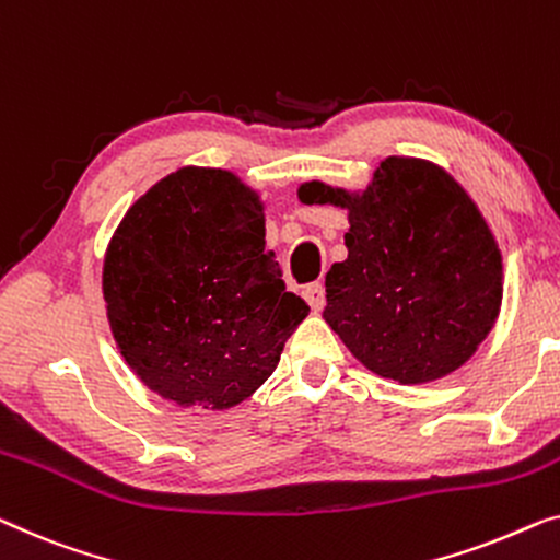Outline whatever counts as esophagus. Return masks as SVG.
<instances>
[{"mask_svg":"<svg viewBox=\"0 0 560 560\" xmlns=\"http://www.w3.org/2000/svg\"><path fill=\"white\" fill-rule=\"evenodd\" d=\"M303 298H305V303L313 307V311H320V307L326 305V290H323L320 282H311V285H305Z\"/></svg>","mask_w":560,"mask_h":560,"instance_id":"obj_1","label":"esophagus"}]
</instances>
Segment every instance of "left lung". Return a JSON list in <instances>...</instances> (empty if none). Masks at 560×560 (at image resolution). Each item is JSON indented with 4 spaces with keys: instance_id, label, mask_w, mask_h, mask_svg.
<instances>
[{
    "instance_id": "1",
    "label": "left lung",
    "mask_w": 560,
    "mask_h": 560,
    "mask_svg": "<svg viewBox=\"0 0 560 560\" xmlns=\"http://www.w3.org/2000/svg\"><path fill=\"white\" fill-rule=\"evenodd\" d=\"M298 199L348 209V257L326 275L323 318L363 366L427 384L472 359L500 313L502 255L442 166L388 156L363 191L305 182Z\"/></svg>"
}]
</instances>
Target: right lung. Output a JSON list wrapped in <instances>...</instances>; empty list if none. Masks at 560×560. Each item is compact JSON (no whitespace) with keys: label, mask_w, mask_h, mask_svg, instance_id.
Segmentation results:
<instances>
[{"label":"right lung","mask_w":560,"mask_h":560,"mask_svg":"<svg viewBox=\"0 0 560 560\" xmlns=\"http://www.w3.org/2000/svg\"><path fill=\"white\" fill-rule=\"evenodd\" d=\"M110 334L151 392L230 409L260 388L311 313L265 249L260 194L184 166L128 209L103 260Z\"/></svg>","instance_id":"obj_1"}]
</instances>
